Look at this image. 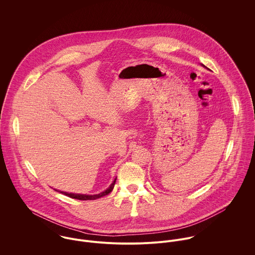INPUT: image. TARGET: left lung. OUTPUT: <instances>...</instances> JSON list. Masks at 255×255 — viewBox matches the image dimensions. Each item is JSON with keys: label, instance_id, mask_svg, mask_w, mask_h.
<instances>
[{"label": "left lung", "instance_id": "1", "mask_svg": "<svg viewBox=\"0 0 255 255\" xmlns=\"http://www.w3.org/2000/svg\"><path fill=\"white\" fill-rule=\"evenodd\" d=\"M201 66H203V65H201ZM203 67H204V66H203Z\"/></svg>", "mask_w": 255, "mask_h": 255}]
</instances>
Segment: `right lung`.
Here are the masks:
<instances>
[{"label": "right lung", "instance_id": "add662e5", "mask_svg": "<svg viewBox=\"0 0 255 255\" xmlns=\"http://www.w3.org/2000/svg\"><path fill=\"white\" fill-rule=\"evenodd\" d=\"M116 180H117V178L110 184L109 187L106 190H104V191H102V192H100L98 194H81V193H72V192L69 193V192H66V191H60V192L65 194V195H68V196H70L72 198H74V199H78V200H94V199H97V198H100L102 196H105V195L109 194L110 192L114 188V185L116 183Z\"/></svg>", "mask_w": 255, "mask_h": 255}]
</instances>
